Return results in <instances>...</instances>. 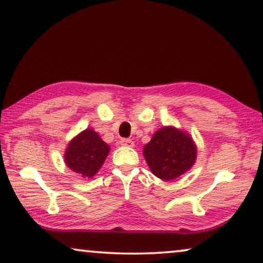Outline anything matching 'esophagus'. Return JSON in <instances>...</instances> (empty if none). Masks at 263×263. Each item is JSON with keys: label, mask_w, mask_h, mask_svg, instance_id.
Here are the masks:
<instances>
[{"label": "esophagus", "mask_w": 263, "mask_h": 263, "mask_svg": "<svg viewBox=\"0 0 263 263\" xmlns=\"http://www.w3.org/2000/svg\"><path fill=\"white\" fill-rule=\"evenodd\" d=\"M120 144L123 146H128V147H131V146H133V142L131 139H127V138H123L120 140Z\"/></svg>", "instance_id": "esophagus-1"}]
</instances>
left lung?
Returning <instances> with one entry per match:
<instances>
[{
    "label": "left lung",
    "instance_id": "8db88e82",
    "mask_svg": "<svg viewBox=\"0 0 263 263\" xmlns=\"http://www.w3.org/2000/svg\"><path fill=\"white\" fill-rule=\"evenodd\" d=\"M147 165L158 179L170 181L188 172L197 160V146L188 133L173 126L162 127L144 146Z\"/></svg>",
    "mask_w": 263,
    "mask_h": 263
}]
</instances>
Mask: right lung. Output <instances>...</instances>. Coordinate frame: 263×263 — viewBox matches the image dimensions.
Listing matches in <instances>:
<instances>
[{"label": "right lung", "instance_id": "add662e5", "mask_svg": "<svg viewBox=\"0 0 263 263\" xmlns=\"http://www.w3.org/2000/svg\"><path fill=\"white\" fill-rule=\"evenodd\" d=\"M108 153V144L100 138L98 132L87 128L69 143L64 160L72 172L90 179L102 167Z\"/></svg>", "mask_w": 263, "mask_h": 263}]
</instances>
